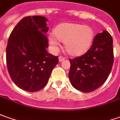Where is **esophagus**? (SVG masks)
Masks as SVG:
<instances>
[{"label": "esophagus", "mask_w": 120, "mask_h": 120, "mask_svg": "<svg viewBox=\"0 0 120 120\" xmlns=\"http://www.w3.org/2000/svg\"><path fill=\"white\" fill-rule=\"evenodd\" d=\"M58 60H59V62H62L63 60H65V58L62 57V56H59V58H58Z\"/></svg>", "instance_id": "obj_1"}]
</instances>
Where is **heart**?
I'll list each match as a JSON object with an SVG mask.
<instances>
[{
    "mask_svg": "<svg viewBox=\"0 0 120 120\" xmlns=\"http://www.w3.org/2000/svg\"><path fill=\"white\" fill-rule=\"evenodd\" d=\"M54 34L48 36L52 51H57L61 41L64 42L66 50L72 56H80L87 52L94 37L91 27L75 23L61 24L55 28Z\"/></svg>",
    "mask_w": 120,
    "mask_h": 120,
    "instance_id": "heart-1",
    "label": "heart"
}]
</instances>
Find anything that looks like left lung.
Segmentation results:
<instances>
[{"label":"left lung","mask_w":120,"mask_h":120,"mask_svg":"<svg viewBox=\"0 0 120 120\" xmlns=\"http://www.w3.org/2000/svg\"><path fill=\"white\" fill-rule=\"evenodd\" d=\"M69 79L74 88L90 92L100 88L107 80L114 63L113 39L104 30L95 36L88 52L70 59Z\"/></svg>","instance_id":"obj_1"}]
</instances>
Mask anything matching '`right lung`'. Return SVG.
<instances>
[{
	"instance_id": "right-lung-1",
	"label": "right lung",
	"mask_w": 120,
	"mask_h": 120,
	"mask_svg": "<svg viewBox=\"0 0 120 120\" xmlns=\"http://www.w3.org/2000/svg\"><path fill=\"white\" fill-rule=\"evenodd\" d=\"M46 17L26 16L19 22L8 40L6 64L12 80L20 88L37 92L46 85L58 56L48 53Z\"/></svg>"
}]
</instances>
